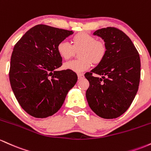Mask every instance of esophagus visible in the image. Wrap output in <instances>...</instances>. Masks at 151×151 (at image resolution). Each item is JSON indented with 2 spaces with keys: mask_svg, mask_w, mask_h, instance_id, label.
<instances>
[{
  "mask_svg": "<svg viewBox=\"0 0 151 151\" xmlns=\"http://www.w3.org/2000/svg\"><path fill=\"white\" fill-rule=\"evenodd\" d=\"M78 79H81L84 77L83 73H78Z\"/></svg>",
  "mask_w": 151,
  "mask_h": 151,
  "instance_id": "obj_1",
  "label": "esophagus"
}]
</instances>
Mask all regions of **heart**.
Instances as JSON below:
<instances>
[{"label":"heart","mask_w":151,"mask_h":151,"mask_svg":"<svg viewBox=\"0 0 151 151\" xmlns=\"http://www.w3.org/2000/svg\"><path fill=\"white\" fill-rule=\"evenodd\" d=\"M73 44L67 40H63L57 45V51L62 58L68 60L80 49V58L70 60L64 64L65 68L74 72L81 73L88 70L94 63H99L106 53L104 42L96 40V37L85 32H81L73 37Z\"/></svg>","instance_id":"b5f03b06"}]
</instances>
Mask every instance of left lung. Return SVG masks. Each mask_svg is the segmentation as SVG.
<instances>
[{
  "mask_svg": "<svg viewBox=\"0 0 151 151\" xmlns=\"http://www.w3.org/2000/svg\"><path fill=\"white\" fill-rule=\"evenodd\" d=\"M93 35L105 41L106 53L91 72L86 98L98 116L113 119L123 114L133 102L139 86L140 60L138 50L126 33L114 27L101 28ZM93 73L102 76L95 77Z\"/></svg>",
  "mask_w": 151,
  "mask_h": 151,
  "instance_id": "left-lung-1",
  "label": "left lung"
}]
</instances>
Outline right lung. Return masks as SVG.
<instances>
[{
  "instance_id": "obj_1",
  "label": "right lung",
  "mask_w": 151,
  "mask_h": 151,
  "mask_svg": "<svg viewBox=\"0 0 151 151\" xmlns=\"http://www.w3.org/2000/svg\"><path fill=\"white\" fill-rule=\"evenodd\" d=\"M73 33L72 30L39 24L15 45L10 83L18 103L30 116L44 118L55 114L77 82L78 76L73 70H56L62 65L58 44Z\"/></svg>"
}]
</instances>
